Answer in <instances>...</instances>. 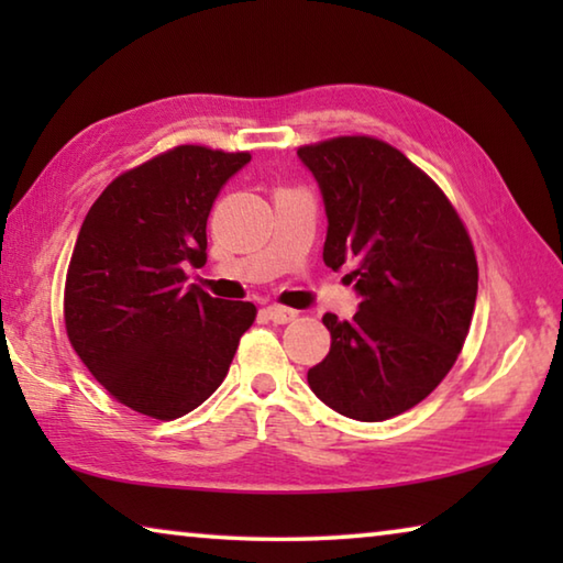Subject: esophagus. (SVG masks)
Segmentation results:
<instances>
[{
  "instance_id": "34e87169",
  "label": "esophagus",
  "mask_w": 563,
  "mask_h": 563,
  "mask_svg": "<svg viewBox=\"0 0 563 563\" xmlns=\"http://www.w3.org/2000/svg\"><path fill=\"white\" fill-rule=\"evenodd\" d=\"M265 316H268L275 325H285V322H292L298 318V310L285 308V305H268V308H265Z\"/></svg>"
}]
</instances>
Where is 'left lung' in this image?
I'll list each match as a JSON object with an SVG mask.
<instances>
[{
    "instance_id": "8db88e82",
    "label": "left lung",
    "mask_w": 563,
    "mask_h": 563,
    "mask_svg": "<svg viewBox=\"0 0 563 563\" xmlns=\"http://www.w3.org/2000/svg\"><path fill=\"white\" fill-rule=\"evenodd\" d=\"M328 213L322 261L360 292L350 320L328 312L330 352L308 369L322 402L383 422L434 393L472 325L476 255L450 198L402 151L375 136L298 148Z\"/></svg>"
}]
</instances>
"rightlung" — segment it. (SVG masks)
Masks as SVG:
<instances>
[{
	"label": "right lung",
	"instance_id": "1",
	"mask_svg": "<svg viewBox=\"0 0 563 563\" xmlns=\"http://www.w3.org/2000/svg\"><path fill=\"white\" fill-rule=\"evenodd\" d=\"M247 151L174 146L123 170L93 201L64 285V325L97 383L133 412L188 415L223 383L253 302L188 285L206 263V223Z\"/></svg>",
	"mask_w": 563,
	"mask_h": 563
}]
</instances>
